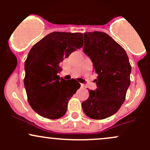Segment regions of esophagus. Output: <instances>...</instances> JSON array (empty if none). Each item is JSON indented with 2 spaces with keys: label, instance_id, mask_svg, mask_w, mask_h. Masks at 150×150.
Here are the masks:
<instances>
[{
  "label": "esophagus",
  "instance_id": "1",
  "mask_svg": "<svg viewBox=\"0 0 150 150\" xmlns=\"http://www.w3.org/2000/svg\"><path fill=\"white\" fill-rule=\"evenodd\" d=\"M81 87L84 88V87H85V85H84V84H81Z\"/></svg>",
  "mask_w": 150,
  "mask_h": 150
}]
</instances>
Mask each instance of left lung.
<instances>
[{
  "instance_id": "8db88e82",
  "label": "left lung",
  "mask_w": 150,
  "mask_h": 150,
  "mask_svg": "<svg viewBox=\"0 0 150 150\" xmlns=\"http://www.w3.org/2000/svg\"><path fill=\"white\" fill-rule=\"evenodd\" d=\"M83 37V50L97 74V88L88 91L83 110L90 118L102 120L115 114L123 104L131 83V66L125 50L107 33H85Z\"/></svg>"
}]
</instances>
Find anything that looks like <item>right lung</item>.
<instances>
[{"label":"right lung","mask_w":150,"mask_h":150,"mask_svg":"<svg viewBox=\"0 0 150 150\" xmlns=\"http://www.w3.org/2000/svg\"><path fill=\"white\" fill-rule=\"evenodd\" d=\"M83 33L54 32L34 45L25 62L24 83L28 102L43 117L64 115L67 104L81 87L76 80L65 81L57 74L64 58L83 45Z\"/></svg>","instance_id":"obj_1"}]
</instances>
